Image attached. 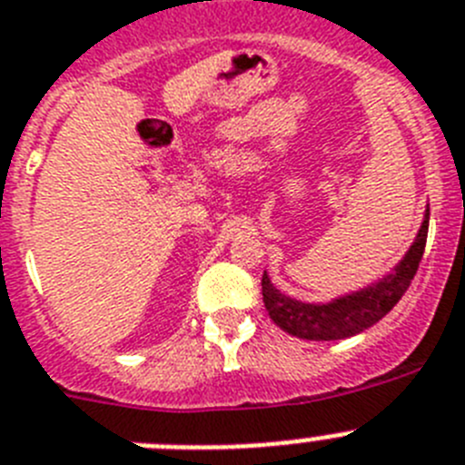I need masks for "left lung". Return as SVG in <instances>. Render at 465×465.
<instances>
[{
    "label": "left lung",
    "instance_id": "obj_1",
    "mask_svg": "<svg viewBox=\"0 0 465 465\" xmlns=\"http://www.w3.org/2000/svg\"><path fill=\"white\" fill-rule=\"evenodd\" d=\"M426 235H429V207H426L424 221L419 225L414 242L389 272L363 289L338 295L328 302H305V300L291 298L274 286L268 272H262L265 310L282 331L295 338L326 342V340H344L359 335L375 326L381 316L389 314L402 293L408 291L424 256Z\"/></svg>",
    "mask_w": 465,
    "mask_h": 465
}]
</instances>
